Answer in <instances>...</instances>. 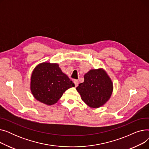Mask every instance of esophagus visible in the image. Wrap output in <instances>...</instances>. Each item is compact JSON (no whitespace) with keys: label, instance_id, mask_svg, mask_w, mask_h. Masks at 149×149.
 <instances>
[{"label":"esophagus","instance_id":"esophagus-1","mask_svg":"<svg viewBox=\"0 0 149 149\" xmlns=\"http://www.w3.org/2000/svg\"><path fill=\"white\" fill-rule=\"evenodd\" d=\"M74 84H75V87H77V86H78V85H79V80H74Z\"/></svg>","mask_w":149,"mask_h":149}]
</instances>
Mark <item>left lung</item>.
Wrapping results in <instances>:
<instances>
[{"label":"left lung","mask_w":149,"mask_h":149,"mask_svg":"<svg viewBox=\"0 0 149 149\" xmlns=\"http://www.w3.org/2000/svg\"><path fill=\"white\" fill-rule=\"evenodd\" d=\"M84 81L77 87L82 100L89 106L99 107L110 98L113 86L103 69H92L84 76Z\"/></svg>","instance_id":"obj_1"}]
</instances>
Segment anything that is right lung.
I'll use <instances>...</instances> for the list:
<instances>
[{"mask_svg": "<svg viewBox=\"0 0 149 149\" xmlns=\"http://www.w3.org/2000/svg\"><path fill=\"white\" fill-rule=\"evenodd\" d=\"M75 86L56 63H43L31 75V90L36 100L48 105L57 102L67 89Z\"/></svg>", "mask_w": 149, "mask_h": 149, "instance_id": "right-lung-1", "label": "right lung"}]
</instances>
